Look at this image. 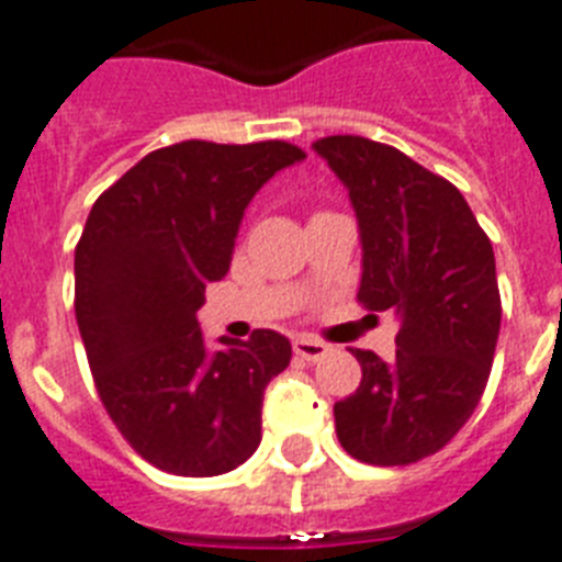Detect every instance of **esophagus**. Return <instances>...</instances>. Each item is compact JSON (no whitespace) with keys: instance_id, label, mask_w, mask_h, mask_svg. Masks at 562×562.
Masks as SVG:
<instances>
[{"instance_id":"obj_1","label":"esophagus","mask_w":562,"mask_h":562,"mask_svg":"<svg viewBox=\"0 0 562 562\" xmlns=\"http://www.w3.org/2000/svg\"><path fill=\"white\" fill-rule=\"evenodd\" d=\"M294 355L303 360H321L328 355V344L323 340H314V337H294Z\"/></svg>"}]
</instances>
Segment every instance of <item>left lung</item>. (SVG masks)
Instances as JSON below:
<instances>
[{
  "label": "left lung",
  "mask_w": 562,
  "mask_h": 562,
  "mask_svg": "<svg viewBox=\"0 0 562 562\" xmlns=\"http://www.w3.org/2000/svg\"><path fill=\"white\" fill-rule=\"evenodd\" d=\"M312 149L358 216V300L398 317L390 360L352 349L363 378L335 404L337 439L367 464L418 462L462 430L485 392L503 321L494 248L464 195L395 147L331 135Z\"/></svg>",
  "instance_id": "1"
}]
</instances>
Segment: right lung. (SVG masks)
I'll return each mask as SVG.
<instances>
[{
	"label": "right lung",
	"mask_w": 562,
	"mask_h": 562,
	"mask_svg": "<svg viewBox=\"0 0 562 562\" xmlns=\"http://www.w3.org/2000/svg\"><path fill=\"white\" fill-rule=\"evenodd\" d=\"M303 149L184 140L140 158L100 195L75 250V312L100 401L123 439L176 476H218L262 441L266 386L289 337L257 328L207 349L195 312L231 271L259 187Z\"/></svg>",
	"instance_id": "1"
}]
</instances>
